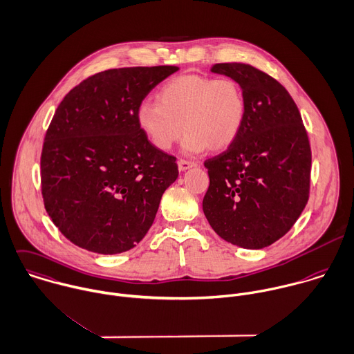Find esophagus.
Returning <instances> with one entry per match:
<instances>
[{
	"label": "esophagus",
	"instance_id": "1",
	"mask_svg": "<svg viewBox=\"0 0 354 354\" xmlns=\"http://www.w3.org/2000/svg\"><path fill=\"white\" fill-rule=\"evenodd\" d=\"M194 166H196V163L192 162V160H187V159H180L178 160V169L181 171H185V170H188V169H191Z\"/></svg>",
	"mask_w": 354,
	"mask_h": 354
}]
</instances>
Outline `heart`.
<instances>
[{
	"label": "heart",
	"mask_w": 354,
	"mask_h": 354,
	"mask_svg": "<svg viewBox=\"0 0 354 354\" xmlns=\"http://www.w3.org/2000/svg\"><path fill=\"white\" fill-rule=\"evenodd\" d=\"M156 102H144L137 122L149 141L167 151L185 130L187 152L228 148L244 120V97L231 78L181 75L165 84Z\"/></svg>",
	"instance_id": "heart-1"
}]
</instances>
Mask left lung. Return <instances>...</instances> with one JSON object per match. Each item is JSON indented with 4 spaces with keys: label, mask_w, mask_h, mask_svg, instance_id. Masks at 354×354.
<instances>
[{
    "label": "left lung",
    "mask_w": 354,
    "mask_h": 354,
    "mask_svg": "<svg viewBox=\"0 0 354 354\" xmlns=\"http://www.w3.org/2000/svg\"><path fill=\"white\" fill-rule=\"evenodd\" d=\"M212 71L240 85L245 110L235 141L205 162L210 185L203 212L224 240L263 248L292 228L308 203L309 137L295 102L274 78L244 63H218Z\"/></svg>",
    "instance_id": "left-lung-1"
}]
</instances>
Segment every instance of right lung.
<instances>
[{
  "mask_svg": "<svg viewBox=\"0 0 354 354\" xmlns=\"http://www.w3.org/2000/svg\"><path fill=\"white\" fill-rule=\"evenodd\" d=\"M176 71V66L106 70L59 104L42 145L41 189L50 220L75 245L119 254L151 228L178 166L176 156L148 140L137 110Z\"/></svg>",
  "mask_w": 354,
  "mask_h": 354,
  "instance_id": "add662e5",
  "label": "right lung"
}]
</instances>
